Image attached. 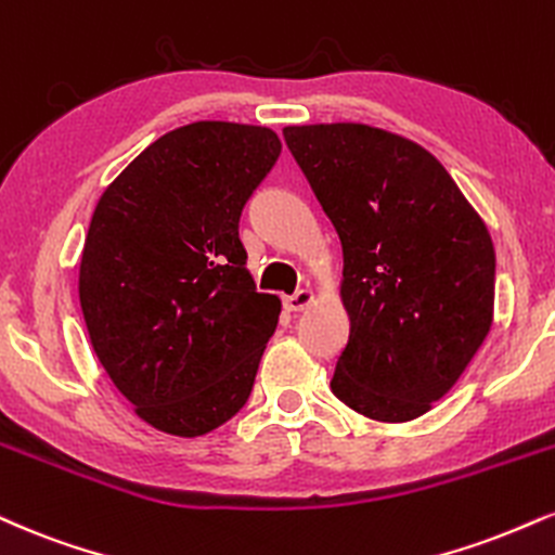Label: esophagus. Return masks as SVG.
Listing matches in <instances>:
<instances>
[{"label":"esophagus","instance_id":"esophagus-1","mask_svg":"<svg viewBox=\"0 0 555 555\" xmlns=\"http://www.w3.org/2000/svg\"><path fill=\"white\" fill-rule=\"evenodd\" d=\"M312 299H315V295H312L310 289H299L292 297H284V307L289 312H299V310H305V307H310Z\"/></svg>","mask_w":555,"mask_h":555}]
</instances>
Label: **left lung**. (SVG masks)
<instances>
[{"label": "left lung", "mask_w": 555, "mask_h": 555, "mask_svg": "<svg viewBox=\"0 0 555 555\" xmlns=\"http://www.w3.org/2000/svg\"><path fill=\"white\" fill-rule=\"evenodd\" d=\"M284 142L336 227L351 328L341 403L411 422L457 383L491 328L496 256L437 157L362 124L286 126Z\"/></svg>", "instance_id": "obj_1"}]
</instances>
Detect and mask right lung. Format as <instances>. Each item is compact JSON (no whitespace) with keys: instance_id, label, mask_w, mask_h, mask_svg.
Segmentation results:
<instances>
[{"instance_id":"obj_1","label":"right lung","mask_w":555,"mask_h":555,"mask_svg":"<svg viewBox=\"0 0 555 555\" xmlns=\"http://www.w3.org/2000/svg\"><path fill=\"white\" fill-rule=\"evenodd\" d=\"M279 155L266 126H180L95 206L79 263L87 333L159 431L202 437L248 403L282 302L253 284L240 214Z\"/></svg>"}]
</instances>
